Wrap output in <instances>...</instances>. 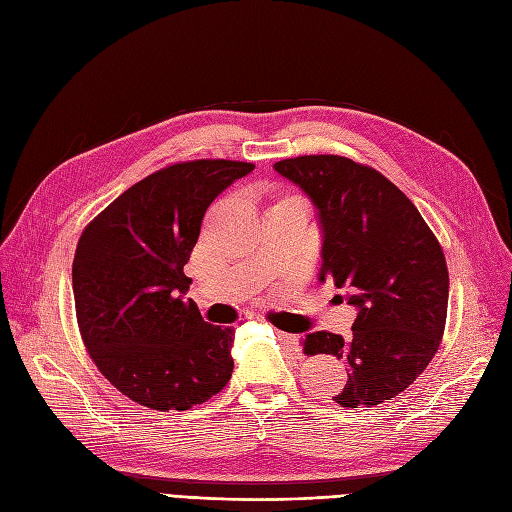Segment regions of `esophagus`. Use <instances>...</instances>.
Here are the masks:
<instances>
[{"instance_id": "1", "label": "esophagus", "mask_w": 512, "mask_h": 512, "mask_svg": "<svg viewBox=\"0 0 512 512\" xmlns=\"http://www.w3.org/2000/svg\"><path fill=\"white\" fill-rule=\"evenodd\" d=\"M275 335H277V339H280V342L290 350V352H294V354H299L301 352V346H299V337L294 335V333H284V331H275Z\"/></svg>"}]
</instances>
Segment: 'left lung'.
Here are the masks:
<instances>
[{"instance_id":"8db88e82","label":"left lung","mask_w":512,"mask_h":512,"mask_svg":"<svg viewBox=\"0 0 512 512\" xmlns=\"http://www.w3.org/2000/svg\"><path fill=\"white\" fill-rule=\"evenodd\" d=\"M273 168L312 200L322 232L320 282L356 307L352 337L305 335L307 354H333L348 382L333 401L378 406L421 376L442 342L448 269L412 200L378 170L342 156H301Z\"/></svg>"}]
</instances>
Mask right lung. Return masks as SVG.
I'll list each match as a JSON object with an SVG mask.
<instances>
[{"mask_svg":"<svg viewBox=\"0 0 512 512\" xmlns=\"http://www.w3.org/2000/svg\"><path fill=\"white\" fill-rule=\"evenodd\" d=\"M254 164L181 162L115 198L76 245L72 290L81 337L102 376L151 410H190L232 376L235 329L185 299L183 273L209 205Z\"/></svg>","mask_w":512,"mask_h":512,"instance_id":"add662e5","label":"right lung"}]
</instances>
